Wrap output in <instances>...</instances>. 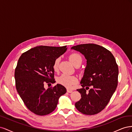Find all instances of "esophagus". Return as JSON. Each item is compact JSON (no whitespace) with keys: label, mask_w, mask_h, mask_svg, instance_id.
<instances>
[{"label":"esophagus","mask_w":132,"mask_h":132,"mask_svg":"<svg viewBox=\"0 0 132 132\" xmlns=\"http://www.w3.org/2000/svg\"><path fill=\"white\" fill-rule=\"evenodd\" d=\"M67 92H68V93H72V92H73L72 90H69V89H67Z\"/></svg>","instance_id":"obj_1"}]
</instances>
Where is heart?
Here are the masks:
<instances>
[{"instance_id": "b5f03b06", "label": "heart", "mask_w": 132, "mask_h": 132, "mask_svg": "<svg viewBox=\"0 0 132 132\" xmlns=\"http://www.w3.org/2000/svg\"><path fill=\"white\" fill-rule=\"evenodd\" d=\"M69 60L75 66L78 64L81 63L82 58L81 55L78 53H74L71 54L69 57ZM60 61V58H58L55 60L53 64V69L54 71H57L59 68V63ZM57 82L67 88H71L73 85L78 81L77 78L75 76H71L65 74H62L57 78Z\"/></svg>"}]
</instances>
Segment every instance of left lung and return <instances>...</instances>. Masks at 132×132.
Returning a JSON list of instances; mask_svg holds the SVG:
<instances>
[{
	"mask_svg": "<svg viewBox=\"0 0 132 132\" xmlns=\"http://www.w3.org/2000/svg\"><path fill=\"white\" fill-rule=\"evenodd\" d=\"M84 55L86 66L77 89L81 98L75 103L77 109L86 115L97 114L105 109L117 88L118 68L110 51L95 44H82L71 48ZM91 86L92 88L86 90Z\"/></svg>",
	"mask_w": 132,
	"mask_h": 132,
	"instance_id": "8db88e82",
	"label": "left lung"
}]
</instances>
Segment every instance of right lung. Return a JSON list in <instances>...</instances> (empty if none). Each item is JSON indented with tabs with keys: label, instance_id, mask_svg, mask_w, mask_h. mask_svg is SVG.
I'll return each mask as SVG.
<instances>
[{
	"label": "right lung",
	"instance_id": "add662e5",
	"mask_svg": "<svg viewBox=\"0 0 132 132\" xmlns=\"http://www.w3.org/2000/svg\"><path fill=\"white\" fill-rule=\"evenodd\" d=\"M66 47L37 46L22 53L18 60L15 70L16 88L27 109L36 114L52 112L59 97L66 93L65 87L58 84L48 89L44 87L55 83L53 63L65 52Z\"/></svg>",
	"mask_w": 132,
	"mask_h": 132
}]
</instances>
